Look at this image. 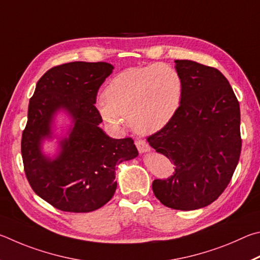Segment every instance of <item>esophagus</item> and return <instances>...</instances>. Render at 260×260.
Segmentation results:
<instances>
[{
	"label": "esophagus",
	"instance_id": "obj_1",
	"mask_svg": "<svg viewBox=\"0 0 260 260\" xmlns=\"http://www.w3.org/2000/svg\"><path fill=\"white\" fill-rule=\"evenodd\" d=\"M135 144H136V146H137L139 153H146V152L151 151V146H149V145L143 139H137L135 142Z\"/></svg>",
	"mask_w": 260,
	"mask_h": 260
}]
</instances>
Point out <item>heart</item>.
<instances>
[{"label":"heart","instance_id":"heart-1","mask_svg":"<svg viewBox=\"0 0 260 260\" xmlns=\"http://www.w3.org/2000/svg\"><path fill=\"white\" fill-rule=\"evenodd\" d=\"M181 94L183 81L175 68L162 63L134 67L109 81L98 111L114 127H120L123 117H129L134 130L151 134L171 121Z\"/></svg>","mask_w":260,"mask_h":260}]
</instances>
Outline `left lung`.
Returning a JSON list of instances; mask_svg holds the SVG:
<instances>
[{"instance_id":"8db88e82","label":"left lung","mask_w":260,"mask_h":260,"mask_svg":"<svg viewBox=\"0 0 260 260\" xmlns=\"http://www.w3.org/2000/svg\"><path fill=\"white\" fill-rule=\"evenodd\" d=\"M175 62L183 81L178 111L147 142L175 165L171 177L153 181L156 199L188 211L211 204L230 184L242 147L240 104L217 68Z\"/></svg>"}]
</instances>
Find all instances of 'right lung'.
Here are the masks:
<instances>
[{"label": "right lung", "instance_id": "add662e5", "mask_svg": "<svg viewBox=\"0 0 260 260\" xmlns=\"http://www.w3.org/2000/svg\"><path fill=\"white\" fill-rule=\"evenodd\" d=\"M113 68L103 61L52 67L29 100L21 137L26 178L41 199L61 211L90 212L105 206L116 189V165L138 155L133 139L111 138L99 127L103 118L95 98ZM59 109L70 114L73 126L59 142L58 155L50 159L40 144L52 137V118Z\"/></svg>", "mask_w": 260, "mask_h": 260}]
</instances>
